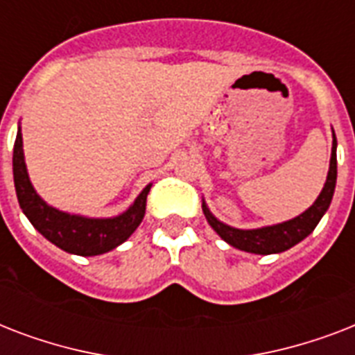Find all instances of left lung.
Returning a JSON list of instances; mask_svg holds the SVG:
<instances>
[{"label":"left lung","instance_id":"left-lung-1","mask_svg":"<svg viewBox=\"0 0 355 355\" xmlns=\"http://www.w3.org/2000/svg\"><path fill=\"white\" fill-rule=\"evenodd\" d=\"M337 182V139L334 134V144H331V158H330V171L326 177L324 188L320 191L313 205L309 206L308 210L297 216L295 219H289L286 223H278L272 227H261L252 228V230H241V228L228 227L221 223L217 217L211 216L208 206L202 200V211H205L206 219L210 223V227L216 230L219 236L232 247L245 250V252L252 254H278L284 252L287 248L295 247L300 243L304 237H308L313 232L315 227L319 225L326 210L330 208L331 197L336 191Z\"/></svg>","mask_w":355,"mask_h":355}]
</instances>
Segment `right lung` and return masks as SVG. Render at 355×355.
Returning <instances> with one entry per match:
<instances>
[{
  "mask_svg": "<svg viewBox=\"0 0 355 355\" xmlns=\"http://www.w3.org/2000/svg\"><path fill=\"white\" fill-rule=\"evenodd\" d=\"M12 173L14 188L18 195L19 208L24 210L31 225L49 239L53 245L62 248L69 254L77 256H97L112 250L123 241H127L130 234L139 227L145 216L147 193L150 184L145 186L144 191L136 197L130 208L121 216L107 217V219H94V217L75 216L53 208L36 193L27 175L24 156V141L21 130L18 128L12 153Z\"/></svg>",
  "mask_w": 355,
  "mask_h": 355,
  "instance_id": "add662e5",
  "label": "right lung"
}]
</instances>
